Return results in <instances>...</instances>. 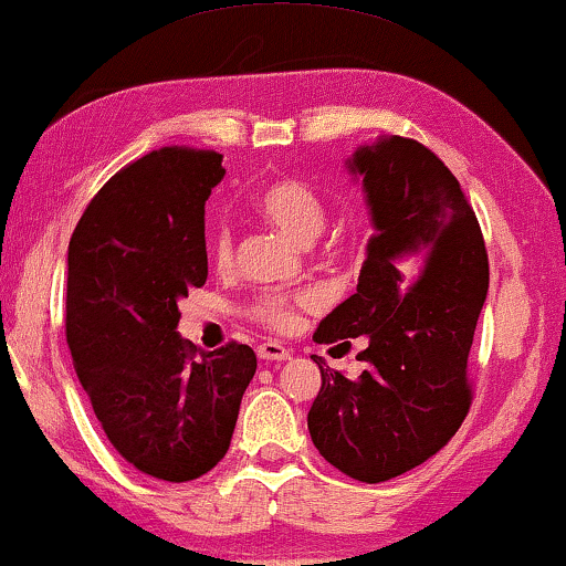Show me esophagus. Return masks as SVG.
Here are the masks:
<instances>
[{"mask_svg":"<svg viewBox=\"0 0 566 566\" xmlns=\"http://www.w3.org/2000/svg\"><path fill=\"white\" fill-rule=\"evenodd\" d=\"M258 355L262 360H289L293 353H291V347H285L281 343H273V339H270V343L258 345Z\"/></svg>","mask_w":566,"mask_h":566,"instance_id":"34e87169","label":"esophagus"}]
</instances>
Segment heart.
I'll list each match as a JSON object with an SVG mask.
<instances>
[{
  "label": "heart",
  "instance_id": "b5f03b06",
  "mask_svg": "<svg viewBox=\"0 0 566 566\" xmlns=\"http://www.w3.org/2000/svg\"><path fill=\"white\" fill-rule=\"evenodd\" d=\"M254 208H258L262 221H268L270 227L301 247L312 244L327 223V211H324L319 196L298 180L270 182L254 200ZM231 254L234 252H231L229 231L221 227L213 229L208 234V258L216 268H229ZM298 304H306V296L289 298L281 293H268V296L254 301L252 316L273 329H289L296 319Z\"/></svg>",
  "mask_w": 566,
  "mask_h": 566
}]
</instances>
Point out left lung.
<instances>
[{
	"instance_id": "obj_1",
	"label": "left lung",
	"mask_w": 566,
	"mask_h": 566,
	"mask_svg": "<svg viewBox=\"0 0 566 566\" xmlns=\"http://www.w3.org/2000/svg\"><path fill=\"white\" fill-rule=\"evenodd\" d=\"M370 216L358 291L319 322L314 343L368 337L366 370L324 368L308 432L358 482H386L436 455L471 405L467 360L490 265L459 180L412 138L378 136L345 161Z\"/></svg>"
}]
</instances>
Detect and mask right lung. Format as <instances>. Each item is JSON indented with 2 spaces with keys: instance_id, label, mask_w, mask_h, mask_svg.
<instances>
[{
  "instance_id": "1",
  "label": "right lung",
  "mask_w": 566,
  "mask_h": 566,
  "mask_svg": "<svg viewBox=\"0 0 566 566\" xmlns=\"http://www.w3.org/2000/svg\"><path fill=\"white\" fill-rule=\"evenodd\" d=\"M221 154L161 146L103 185L69 242L66 343L115 451L144 474L190 482L229 451L250 345L180 337V298L208 277L206 200Z\"/></svg>"
}]
</instances>
